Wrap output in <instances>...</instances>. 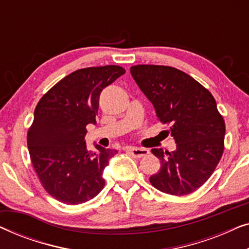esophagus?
I'll return each mask as SVG.
<instances>
[{
  "label": "esophagus",
  "instance_id": "34e87169",
  "mask_svg": "<svg viewBox=\"0 0 249 249\" xmlns=\"http://www.w3.org/2000/svg\"><path fill=\"white\" fill-rule=\"evenodd\" d=\"M130 154L136 159H141L142 156H146L148 154V151L146 148H139V147H128L127 148Z\"/></svg>",
  "mask_w": 249,
  "mask_h": 249
}]
</instances>
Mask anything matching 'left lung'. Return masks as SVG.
I'll return each mask as SVG.
<instances>
[{
  "instance_id": "8db88e82",
  "label": "left lung",
  "mask_w": 249,
  "mask_h": 249,
  "mask_svg": "<svg viewBox=\"0 0 249 249\" xmlns=\"http://www.w3.org/2000/svg\"><path fill=\"white\" fill-rule=\"evenodd\" d=\"M130 73L155 108L156 117L170 124L177 148H153L161 169L149 181L160 192L187 195L212 176L223 153L226 125L216 102L189 74L172 67L139 64Z\"/></svg>"
}]
</instances>
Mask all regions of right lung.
<instances>
[{
  "label": "right lung",
  "instance_id": "right-lung-1",
  "mask_svg": "<svg viewBox=\"0 0 249 249\" xmlns=\"http://www.w3.org/2000/svg\"><path fill=\"white\" fill-rule=\"evenodd\" d=\"M125 73L119 66L73 71L37 104L27 144L34 169L53 198L76 205L103 189V171L117 149L87 151V124H96L101 91Z\"/></svg>",
  "mask_w": 249,
  "mask_h": 249
}]
</instances>
